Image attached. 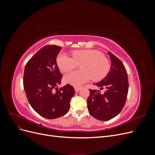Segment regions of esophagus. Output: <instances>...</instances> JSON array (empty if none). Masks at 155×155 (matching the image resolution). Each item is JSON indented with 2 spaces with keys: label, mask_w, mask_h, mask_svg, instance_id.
Segmentation results:
<instances>
[{
  "label": "esophagus",
  "mask_w": 155,
  "mask_h": 155,
  "mask_svg": "<svg viewBox=\"0 0 155 155\" xmlns=\"http://www.w3.org/2000/svg\"><path fill=\"white\" fill-rule=\"evenodd\" d=\"M81 88V87H76L74 88V89H75V91H76V92H78L79 90H80Z\"/></svg>",
  "instance_id": "obj_1"
}]
</instances>
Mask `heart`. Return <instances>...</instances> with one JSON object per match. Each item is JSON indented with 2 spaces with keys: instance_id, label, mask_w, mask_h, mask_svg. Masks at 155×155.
I'll return each mask as SVG.
<instances>
[{
  "instance_id": "obj_1",
  "label": "heart",
  "mask_w": 155,
  "mask_h": 155,
  "mask_svg": "<svg viewBox=\"0 0 155 155\" xmlns=\"http://www.w3.org/2000/svg\"><path fill=\"white\" fill-rule=\"evenodd\" d=\"M72 58L67 54H59L56 62L61 72L66 73L80 64L79 68L64 77V81L75 87H79L92 78L94 81L104 79L110 69L109 61L100 51L96 50H79L72 52Z\"/></svg>"
}]
</instances>
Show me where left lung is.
<instances>
[{
	"label": "left lung",
	"instance_id": "obj_1",
	"mask_svg": "<svg viewBox=\"0 0 155 155\" xmlns=\"http://www.w3.org/2000/svg\"><path fill=\"white\" fill-rule=\"evenodd\" d=\"M110 71L100 82L96 84L100 90L105 88L101 94L100 91L91 90L87 99L89 113L98 120L107 121L114 118L123 109L129 90L128 76L122 62L110 51Z\"/></svg>",
	"mask_w": 155,
	"mask_h": 155
}]
</instances>
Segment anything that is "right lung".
Listing matches in <instances>:
<instances>
[{"mask_svg":"<svg viewBox=\"0 0 155 155\" xmlns=\"http://www.w3.org/2000/svg\"><path fill=\"white\" fill-rule=\"evenodd\" d=\"M61 50V47L56 45L43 46L25 68L23 85L27 99L36 112L47 119L66 114L75 94L74 87L69 84L58 87L63 77L56 62Z\"/></svg>","mask_w":155,"mask_h":155,"instance_id":"1","label":"right lung"}]
</instances>
